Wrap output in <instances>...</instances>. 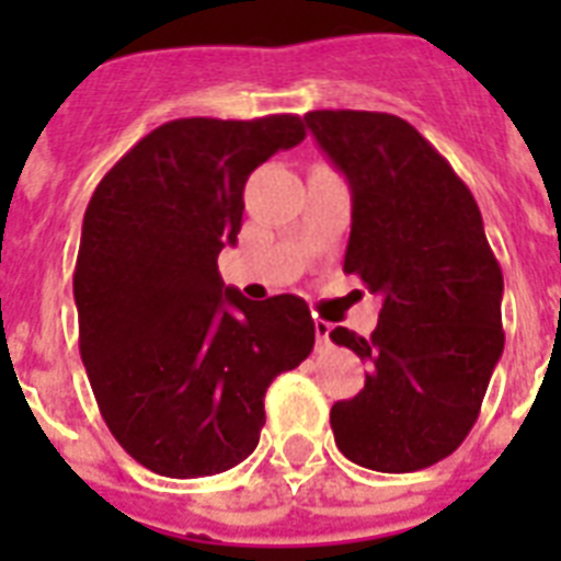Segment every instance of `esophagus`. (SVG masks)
Wrapping results in <instances>:
<instances>
[{
    "instance_id": "esophagus-1",
    "label": "esophagus",
    "mask_w": 561,
    "mask_h": 561,
    "mask_svg": "<svg viewBox=\"0 0 561 561\" xmlns=\"http://www.w3.org/2000/svg\"><path fill=\"white\" fill-rule=\"evenodd\" d=\"M314 334H317V343H320V346H325V343H329V334H332V325L325 323V320H317Z\"/></svg>"
}]
</instances>
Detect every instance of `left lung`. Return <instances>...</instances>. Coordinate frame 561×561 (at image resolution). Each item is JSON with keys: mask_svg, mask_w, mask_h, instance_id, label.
Returning a JSON list of instances; mask_svg holds the SVG:
<instances>
[{"mask_svg": "<svg viewBox=\"0 0 561 561\" xmlns=\"http://www.w3.org/2000/svg\"><path fill=\"white\" fill-rule=\"evenodd\" d=\"M306 125L350 180L343 271L381 297L369 337L332 332L373 364L355 399L334 401V443L364 469H427L478 422L504 352V273L469 186L416 127L369 110H314Z\"/></svg>", "mask_w": 561, "mask_h": 561, "instance_id": "left-lung-1", "label": "left lung"}]
</instances>
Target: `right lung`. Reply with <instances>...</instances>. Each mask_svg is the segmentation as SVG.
<instances>
[{
	"label": "right lung",
	"instance_id": "1",
	"mask_svg": "<svg viewBox=\"0 0 561 561\" xmlns=\"http://www.w3.org/2000/svg\"><path fill=\"white\" fill-rule=\"evenodd\" d=\"M302 139L299 116L178 118L92 192L72 282L81 358L110 434L145 469L238 466L259 445L271 381L314 350L306 299L253 302L218 273L247 178Z\"/></svg>",
	"mask_w": 561,
	"mask_h": 561
}]
</instances>
